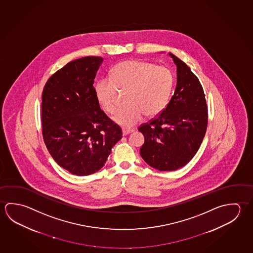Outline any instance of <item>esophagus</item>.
Masks as SVG:
<instances>
[{"label":"esophagus","mask_w":253,"mask_h":253,"mask_svg":"<svg viewBox=\"0 0 253 253\" xmlns=\"http://www.w3.org/2000/svg\"><path fill=\"white\" fill-rule=\"evenodd\" d=\"M133 132V129H126V128H123V135L124 136H127L129 133Z\"/></svg>","instance_id":"esophagus-1"}]
</instances>
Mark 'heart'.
<instances>
[{
	"instance_id": "1",
	"label": "heart",
	"mask_w": 253,
	"mask_h": 253,
	"mask_svg": "<svg viewBox=\"0 0 253 253\" xmlns=\"http://www.w3.org/2000/svg\"><path fill=\"white\" fill-rule=\"evenodd\" d=\"M174 76L168 67L143 60H126L113 68L111 80L100 79L94 86L98 103L108 114L117 109V89L128 91L127 103L114 117L117 125L131 128L145 116L155 117L168 106L172 93Z\"/></svg>"
}]
</instances>
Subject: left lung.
<instances>
[{
  "label": "left lung",
  "instance_id": "1",
  "mask_svg": "<svg viewBox=\"0 0 253 253\" xmlns=\"http://www.w3.org/2000/svg\"><path fill=\"white\" fill-rule=\"evenodd\" d=\"M177 67V85L168 106L138 130L145 142L140 155L162 171L185 166L199 149L208 125V107L199 79L186 63L169 53Z\"/></svg>",
  "mask_w": 253,
  "mask_h": 253
}]
</instances>
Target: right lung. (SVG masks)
<instances>
[{
    "label": "right lung",
    "instance_id": "1",
    "mask_svg": "<svg viewBox=\"0 0 253 253\" xmlns=\"http://www.w3.org/2000/svg\"><path fill=\"white\" fill-rule=\"evenodd\" d=\"M101 57L67 63L47 81L42 96V125L45 145L55 162L76 176L97 172L122 129L100 109L94 79Z\"/></svg>",
    "mask_w": 253,
    "mask_h": 253
}]
</instances>
